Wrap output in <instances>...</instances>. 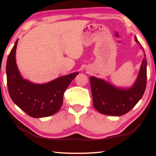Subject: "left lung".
<instances>
[{"mask_svg": "<svg viewBox=\"0 0 156 156\" xmlns=\"http://www.w3.org/2000/svg\"><path fill=\"white\" fill-rule=\"evenodd\" d=\"M136 42L140 44L135 37ZM143 50L141 45H140ZM139 74L134 84L130 88H117L105 80L91 76L93 105L99 113L108 116H122L139 101L146 90L147 82V60L144 50Z\"/></svg>", "mask_w": 156, "mask_h": 156, "instance_id": "1", "label": "left lung"}]
</instances>
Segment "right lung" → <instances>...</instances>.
<instances>
[{
	"instance_id": "1",
	"label": "right lung",
	"mask_w": 156,
	"mask_h": 156,
	"mask_svg": "<svg viewBox=\"0 0 156 156\" xmlns=\"http://www.w3.org/2000/svg\"><path fill=\"white\" fill-rule=\"evenodd\" d=\"M16 40L6 64L8 93L12 101L33 118H42L55 114L62 105L64 93L74 77V72L43 84H34L20 75L16 61Z\"/></svg>"
}]
</instances>
